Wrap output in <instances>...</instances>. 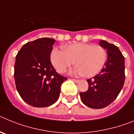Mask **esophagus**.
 I'll list each match as a JSON object with an SVG mask.
<instances>
[{
    "mask_svg": "<svg viewBox=\"0 0 134 134\" xmlns=\"http://www.w3.org/2000/svg\"><path fill=\"white\" fill-rule=\"evenodd\" d=\"M72 80L75 82H76V83H78V82H80V80H77V79H72Z\"/></svg>",
    "mask_w": 134,
    "mask_h": 134,
    "instance_id": "obj_1",
    "label": "esophagus"
}]
</instances>
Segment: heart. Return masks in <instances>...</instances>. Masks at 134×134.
I'll use <instances>...</instances> for the list:
<instances>
[{
	"label": "heart",
	"mask_w": 134,
	"mask_h": 134,
	"mask_svg": "<svg viewBox=\"0 0 134 134\" xmlns=\"http://www.w3.org/2000/svg\"><path fill=\"white\" fill-rule=\"evenodd\" d=\"M50 59L58 72H65L75 62L77 65L70 71V74H85L91 77L102 70L107 62V54L102 46L77 43L66 46L64 51L54 48Z\"/></svg>",
	"instance_id": "1"
}]
</instances>
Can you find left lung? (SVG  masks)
I'll return each instance as SVG.
<instances>
[{
	"label": "left lung",
	"instance_id": "1",
	"mask_svg": "<svg viewBox=\"0 0 134 134\" xmlns=\"http://www.w3.org/2000/svg\"><path fill=\"white\" fill-rule=\"evenodd\" d=\"M107 49V60L99 74L87 80L88 89L80 93L82 102L93 109H102L114 101L125 81V58L116 46L100 40Z\"/></svg>",
	"mask_w": 134,
	"mask_h": 134
}]
</instances>
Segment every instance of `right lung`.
<instances>
[{
    "label": "right lung",
    "instance_id": "add662e5",
    "mask_svg": "<svg viewBox=\"0 0 134 134\" xmlns=\"http://www.w3.org/2000/svg\"><path fill=\"white\" fill-rule=\"evenodd\" d=\"M55 40L40 38L23 45L16 55L15 85L25 102L35 107H49L60 97L67 79L58 74L50 60Z\"/></svg>",
    "mask_w": 134,
    "mask_h": 134
}]
</instances>
